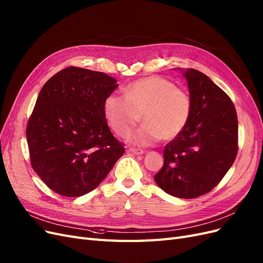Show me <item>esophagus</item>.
I'll return each instance as SVG.
<instances>
[{
    "label": "esophagus",
    "instance_id": "esophagus-1",
    "mask_svg": "<svg viewBox=\"0 0 263 263\" xmlns=\"http://www.w3.org/2000/svg\"><path fill=\"white\" fill-rule=\"evenodd\" d=\"M129 152H131V153H133L135 155H142V154H144V151L142 148H137V147H130Z\"/></svg>",
    "mask_w": 263,
    "mask_h": 263
}]
</instances>
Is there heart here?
<instances>
[{
    "mask_svg": "<svg viewBox=\"0 0 263 263\" xmlns=\"http://www.w3.org/2000/svg\"><path fill=\"white\" fill-rule=\"evenodd\" d=\"M124 96L110 94L104 114L111 130L126 137L142 119L144 124L130 135L137 145H151L158 140L172 141L187 126L192 100L187 90L160 76L134 81L123 88Z\"/></svg>",
    "mask_w": 263,
    "mask_h": 263,
    "instance_id": "1",
    "label": "heart"
}]
</instances>
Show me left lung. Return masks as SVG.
Instances as JSON below:
<instances>
[{
    "mask_svg": "<svg viewBox=\"0 0 263 263\" xmlns=\"http://www.w3.org/2000/svg\"><path fill=\"white\" fill-rule=\"evenodd\" d=\"M192 112L184 130L164 148L154 180L171 196L193 199L223 179L238 152V120L232 99L202 72L189 69Z\"/></svg>",
    "mask_w": 263,
    "mask_h": 263,
    "instance_id": "1",
    "label": "left lung"
}]
</instances>
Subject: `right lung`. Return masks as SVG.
<instances>
[{
	"label": "right lung",
	"mask_w": 263,
	"mask_h": 263,
	"mask_svg": "<svg viewBox=\"0 0 263 263\" xmlns=\"http://www.w3.org/2000/svg\"><path fill=\"white\" fill-rule=\"evenodd\" d=\"M117 87L103 72L69 66L41 88L26 128L30 164L60 196L92 191L124 154L104 114V101Z\"/></svg>",
	"instance_id": "1"
}]
</instances>
